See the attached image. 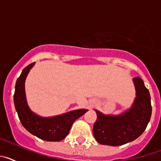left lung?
<instances>
[{
  "label": "left lung",
  "instance_id": "8db88e82",
  "mask_svg": "<svg viewBox=\"0 0 161 161\" xmlns=\"http://www.w3.org/2000/svg\"><path fill=\"white\" fill-rule=\"evenodd\" d=\"M136 97L130 109L120 115H106L96 110L93 136L101 144L120 146L131 142L144 131L152 115L149 91L140 77L133 78Z\"/></svg>",
  "mask_w": 161,
  "mask_h": 161
}]
</instances>
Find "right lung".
Segmentation results:
<instances>
[{
    "mask_svg": "<svg viewBox=\"0 0 161 161\" xmlns=\"http://www.w3.org/2000/svg\"><path fill=\"white\" fill-rule=\"evenodd\" d=\"M34 64L25 67L17 80L14 95L15 109L22 126L30 133L46 141H60L68 136L72 123L88 109H76L51 118L40 117L31 111L25 98V80Z\"/></svg>",
    "mask_w": 161,
    "mask_h": 161,
    "instance_id": "right-lung-1",
    "label": "right lung"
}]
</instances>
